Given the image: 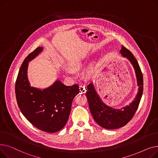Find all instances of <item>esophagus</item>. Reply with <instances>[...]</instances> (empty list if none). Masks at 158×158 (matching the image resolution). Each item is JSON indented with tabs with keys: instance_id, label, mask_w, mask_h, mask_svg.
<instances>
[{
	"instance_id": "obj_1",
	"label": "esophagus",
	"mask_w": 158,
	"mask_h": 158,
	"mask_svg": "<svg viewBox=\"0 0 158 158\" xmlns=\"http://www.w3.org/2000/svg\"><path fill=\"white\" fill-rule=\"evenodd\" d=\"M79 91L81 94H85L86 92V89L84 86H79Z\"/></svg>"
}]
</instances>
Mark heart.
Wrapping results in <instances>:
<instances>
[{"label": "heart", "mask_w": 158, "mask_h": 158, "mask_svg": "<svg viewBox=\"0 0 158 158\" xmlns=\"http://www.w3.org/2000/svg\"><path fill=\"white\" fill-rule=\"evenodd\" d=\"M87 61H88V58H82V59H80V60H79L78 61H77L76 63H75V64H74V66H75V67L76 68H80V67H81L82 66H83L86 62H87ZM92 70H93V66L92 65H91L88 68V70H87V72H86V73H87V74H90L92 72ZM69 73H72V72L71 71H69Z\"/></svg>", "instance_id": "obj_1"}]
</instances>
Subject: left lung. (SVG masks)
Returning <instances> with one entry per match:
<instances>
[{
	"instance_id": "obj_1",
	"label": "left lung",
	"mask_w": 158,
	"mask_h": 158,
	"mask_svg": "<svg viewBox=\"0 0 158 158\" xmlns=\"http://www.w3.org/2000/svg\"><path fill=\"white\" fill-rule=\"evenodd\" d=\"M120 52L123 57H126L130 61L135 71L137 85L139 88L135 100L129 106L121 107L120 109H114L107 106L102 101L96 92L93 82L89 83L86 89V95L88 98L89 111L94 120L99 126L107 129H118L126 125L135 115L143 94V75L137 60L133 54L123 46H122Z\"/></svg>"
}]
</instances>
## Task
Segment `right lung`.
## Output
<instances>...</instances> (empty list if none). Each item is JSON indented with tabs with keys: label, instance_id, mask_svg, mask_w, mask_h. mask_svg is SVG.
I'll return each mask as SVG.
<instances>
[{
	"label": "right lung",
	"instance_id": "right-lung-1",
	"mask_svg": "<svg viewBox=\"0 0 158 158\" xmlns=\"http://www.w3.org/2000/svg\"><path fill=\"white\" fill-rule=\"evenodd\" d=\"M43 51L36 48L22 63L15 84L16 101L27 120L36 128L50 133L60 131L69 120L73 98L79 86H66L60 80L41 90L30 85L27 77L29 62Z\"/></svg>",
	"mask_w": 158,
	"mask_h": 158
}]
</instances>
